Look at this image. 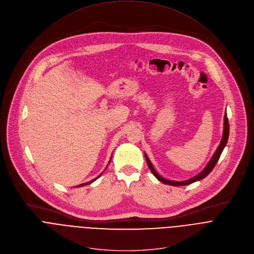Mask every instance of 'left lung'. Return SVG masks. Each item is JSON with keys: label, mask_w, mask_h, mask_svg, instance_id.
I'll return each mask as SVG.
<instances>
[{"label": "left lung", "mask_w": 254, "mask_h": 254, "mask_svg": "<svg viewBox=\"0 0 254 254\" xmlns=\"http://www.w3.org/2000/svg\"><path fill=\"white\" fill-rule=\"evenodd\" d=\"M223 127H223L222 138H221V140H220V143H219L218 147L216 148L215 152L213 153L212 157L210 158V160L208 161V163L206 164V166L203 168V171L200 172L197 176H195V177H193V178H191V179H190V180L183 181V182H176V181L166 180V179L160 177V176L155 172V170L153 168V166H152V164H151L149 158H148L147 155L144 153V156H145L147 165H148V167H149V170L151 171L152 175H153L160 183H162V184H164V185H168V186H174V187L188 186V185H190V184H192V183H195V182H197V181H200V180H203L204 178H206V177L211 173V171L213 170V168H214V166H215L217 160H218L219 157H220V154H221L223 148L225 147V145H226V143H227V139H228V135H229V124H228V120H227V115H226V113H225V115H224V124H223Z\"/></svg>", "instance_id": "1"}]
</instances>
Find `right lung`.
Wrapping results in <instances>:
<instances>
[{
	"label": "right lung",
	"mask_w": 254,
	"mask_h": 254,
	"mask_svg": "<svg viewBox=\"0 0 254 254\" xmlns=\"http://www.w3.org/2000/svg\"><path fill=\"white\" fill-rule=\"evenodd\" d=\"M111 161V160H110ZM109 164H110V162H109ZM102 176V175H101ZM101 176H99L97 179H99ZM97 179H95V180H93V181H91V182H89V183H86V184H81V185H78V186H76L75 188H81V187H84V186H88V185H90V184H92V183H94Z\"/></svg>",
	"instance_id": "add662e5"
}]
</instances>
